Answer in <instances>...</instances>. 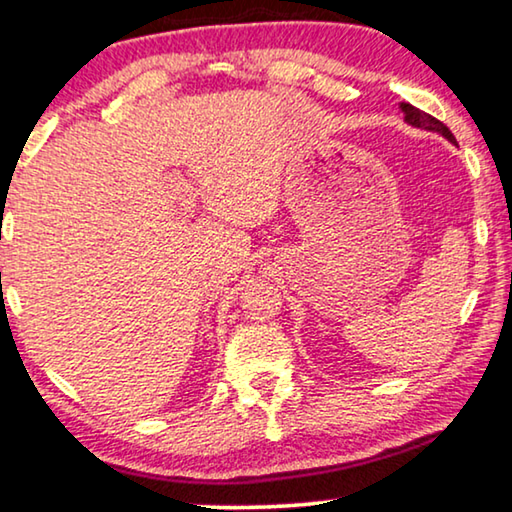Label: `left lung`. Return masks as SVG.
Segmentation results:
<instances>
[{"label":"left lung","mask_w":512,"mask_h":512,"mask_svg":"<svg viewBox=\"0 0 512 512\" xmlns=\"http://www.w3.org/2000/svg\"><path fill=\"white\" fill-rule=\"evenodd\" d=\"M400 112H403V116H405V123L412 125V128H421V130L437 132V135H442L444 139L451 141V144H455L453 132L448 130L442 121H437L435 116L421 112V109L407 105V102H400Z\"/></svg>","instance_id":"left-lung-1"}]
</instances>
